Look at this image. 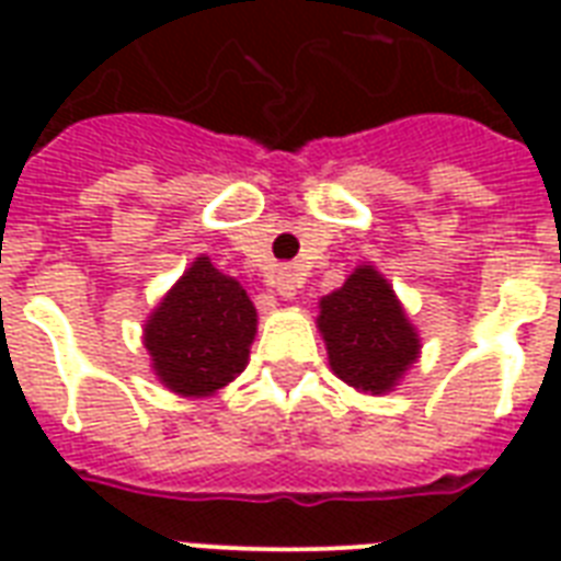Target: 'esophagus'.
Wrapping results in <instances>:
<instances>
[{
  "label": "esophagus",
  "mask_w": 561,
  "mask_h": 561,
  "mask_svg": "<svg viewBox=\"0 0 561 561\" xmlns=\"http://www.w3.org/2000/svg\"><path fill=\"white\" fill-rule=\"evenodd\" d=\"M271 285L282 299H294L299 290V273L290 271V267H279V271H273Z\"/></svg>",
  "instance_id": "34e87169"
}]
</instances>
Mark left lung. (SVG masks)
Masks as SVG:
<instances>
[{
	"label": "left lung",
	"instance_id": "left-lung-1",
	"mask_svg": "<svg viewBox=\"0 0 561 561\" xmlns=\"http://www.w3.org/2000/svg\"><path fill=\"white\" fill-rule=\"evenodd\" d=\"M332 373L355 390L390 392L419 358V334L373 264L355 267L343 288L320 299L317 317Z\"/></svg>",
	"mask_w": 561,
	"mask_h": 561
}]
</instances>
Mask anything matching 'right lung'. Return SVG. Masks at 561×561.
I'll use <instances>...</instances> for the list:
<instances>
[{"instance_id":"add662e5","label":"right lung","mask_w":561,"mask_h":561,"mask_svg":"<svg viewBox=\"0 0 561 561\" xmlns=\"http://www.w3.org/2000/svg\"><path fill=\"white\" fill-rule=\"evenodd\" d=\"M255 308L232 276L201 255L145 323L151 367L178 396L203 399L244 373Z\"/></svg>"}]
</instances>
